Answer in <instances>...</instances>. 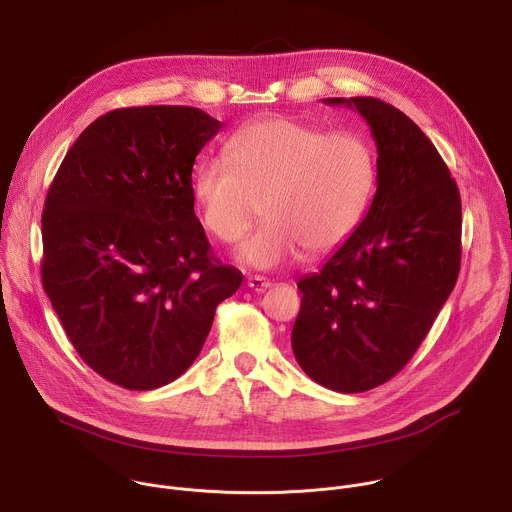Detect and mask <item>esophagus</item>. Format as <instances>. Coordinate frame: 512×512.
<instances>
[{"mask_svg": "<svg viewBox=\"0 0 512 512\" xmlns=\"http://www.w3.org/2000/svg\"><path fill=\"white\" fill-rule=\"evenodd\" d=\"M247 285H249L253 291H257V294H261V291H265V289L271 287V281L265 279V277H261V275H255V277H249V279H247Z\"/></svg>", "mask_w": 512, "mask_h": 512, "instance_id": "obj_1", "label": "esophagus"}]
</instances>
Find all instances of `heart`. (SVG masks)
Returning a JSON list of instances; mask_svg holds the SVG:
<instances>
[{
  "instance_id": "heart-1",
  "label": "heart",
  "mask_w": 512,
  "mask_h": 512,
  "mask_svg": "<svg viewBox=\"0 0 512 512\" xmlns=\"http://www.w3.org/2000/svg\"><path fill=\"white\" fill-rule=\"evenodd\" d=\"M227 160L198 166L192 196L204 229L221 243L241 241L261 216L267 225L239 249L255 269L338 251L367 214L377 160L352 131L326 133L289 117H267L227 141Z\"/></svg>"
}]
</instances>
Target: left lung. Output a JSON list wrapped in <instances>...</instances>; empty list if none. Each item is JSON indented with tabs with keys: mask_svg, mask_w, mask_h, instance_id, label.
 I'll list each match as a JSON object with an SVG mask.
<instances>
[{
	"mask_svg": "<svg viewBox=\"0 0 512 512\" xmlns=\"http://www.w3.org/2000/svg\"><path fill=\"white\" fill-rule=\"evenodd\" d=\"M356 109L377 143V192L352 237L298 281L291 348L326 389L362 393L411 360L450 298L462 257L456 180L427 135L375 97L324 99Z\"/></svg>",
	"mask_w": 512,
	"mask_h": 512,
	"instance_id": "left-lung-1",
	"label": "left lung"
}]
</instances>
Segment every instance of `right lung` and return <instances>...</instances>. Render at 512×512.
Wrapping results in <instances>:
<instances>
[{
    "instance_id": "obj_1",
    "label": "right lung",
    "mask_w": 512,
    "mask_h": 512,
    "mask_svg": "<svg viewBox=\"0 0 512 512\" xmlns=\"http://www.w3.org/2000/svg\"><path fill=\"white\" fill-rule=\"evenodd\" d=\"M223 127L196 107L95 119L66 152L42 212V285L103 379L152 391L200 354L243 273L218 263L194 214L192 166Z\"/></svg>"
}]
</instances>
